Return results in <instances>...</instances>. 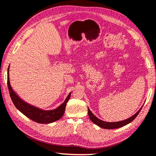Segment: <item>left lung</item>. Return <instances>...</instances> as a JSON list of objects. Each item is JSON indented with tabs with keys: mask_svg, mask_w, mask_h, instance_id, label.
<instances>
[{
	"mask_svg": "<svg viewBox=\"0 0 156 156\" xmlns=\"http://www.w3.org/2000/svg\"><path fill=\"white\" fill-rule=\"evenodd\" d=\"M141 109L142 108L140 109L135 114H134L133 116H131L130 118L122 121L116 122H107L99 120V118H97L95 115H94L93 113L90 112L89 108H88V115H89L90 120L92 121L93 123L97 125V126H99V127L103 128V129H118V128L122 127L125 126V125L130 123L131 122L135 120V118L138 115L140 111L141 110Z\"/></svg>",
	"mask_w": 156,
	"mask_h": 156,
	"instance_id": "1",
	"label": "left lung"
}]
</instances>
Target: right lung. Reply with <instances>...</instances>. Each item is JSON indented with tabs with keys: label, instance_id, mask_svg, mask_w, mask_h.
Instances as JSON below:
<instances>
[{
	"label": "right lung",
	"instance_id": "obj_1",
	"mask_svg": "<svg viewBox=\"0 0 156 156\" xmlns=\"http://www.w3.org/2000/svg\"><path fill=\"white\" fill-rule=\"evenodd\" d=\"M9 67L7 72V85L9 94H10L12 101H13V104L16 107L18 110H20L22 114H23L27 118L31 119L32 120L41 124L51 123L61 119V118L63 116L64 112H65L66 104L70 98V96H71V93H69L68 96L67 97L65 101L60 106L58 107L57 108L48 111L39 109L36 107L28 104V103L20 99V97L12 89L10 84V81H9Z\"/></svg>",
	"mask_w": 156,
	"mask_h": 156
}]
</instances>
